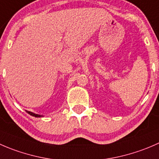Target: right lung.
<instances>
[{
	"instance_id": "add662e5",
	"label": "right lung",
	"mask_w": 159,
	"mask_h": 159,
	"mask_svg": "<svg viewBox=\"0 0 159 159\" xmlns=\"http://www.w3.org/2000/svg\"><path fill=\"white\" fill-rule=\"evenodd\" d=\"M27 112H28V114H29V115H32V116H34V117H36V118H38V117H41V115H37V114H34V113H33V112H30V111H27Z\"/></svg>"
}]
</instances>
